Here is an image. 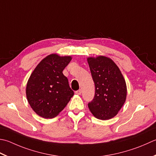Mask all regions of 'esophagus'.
Wrapping results in <instances>:
<instances>
[{"instance_id":"1","label":"esophagus","mask_w":156,"mask_h":156,"mask_svg":"<svg viewBox=\"0 0 156 156\" xmlns=\"http://www.w3.org/2000/svg\"><path fill=\"white\" fill-rule=\"evenodd\" d=\"M75 93H76V94H81V93H82V90H81V89H79L78 90H76V92H75Z\"/></svg>"}]
</instances>
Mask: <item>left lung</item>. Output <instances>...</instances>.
<instances>
[{
	"instance_id": "obj_1",
	"label": "left lung",
	"mask_w": 156,
	"mask_h": 156,
	"mask_svg": "<svg viewBox=\"0 0 156 156\" xmlns=\"http://www.w3.org/2000/svg\"><path fill=\"white\" fill-rule=\"evenodd\" d=\"M95 94L88 107L93 115L102 120L116 115L126 98V82L120 69L110 58L105 56L88 57Z\"/></svg>"
}]
</instances>
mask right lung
<instances>
[{"label":"right lung","instance_id":"right-lung-1","mask_svg":"<svg viewBox=\"0 0 156 156\" xmlns=\"http://www.w3.org/2000/svg\"><path fill=\"white\" fill-rule=\"evenodd\" d=\"M71 56L51 54L44 58L27 81L26 97L34 111L41 117L53 118L65 108L74 95L63 70Z\"/></svg>","mask_w":156,"mask_h":156}]
</instances>
